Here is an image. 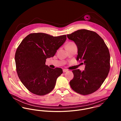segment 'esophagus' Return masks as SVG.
Returning <instances> with one entry per match:
<instances>
[{
  "label": "esophagus",
  "mask_w": 121,
  "mask_h": 121,
  "mask_svg": "<svg viewBox=\"0 0 121 121\" xmlns=\"http://www.w3.org/2000/svg\"><path fill=\"white\" fill-rule=\"evenodd\" d=\"M67 71H68V70H67V69H63V72L64 73H65V72H67Z\"/></svg>",
  "instance_id": "34e87169"
}]
</instances>
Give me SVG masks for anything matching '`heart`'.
Returning <instances> with one entry per match:
<instances>
[{"label": "heart", "mask_w": 121, "mask_h": 121, "mask_svg": "<svg viewBox=\"0 0 121 121\" xmlns=\"http://www.w3.org/2000/svg\"><path fill=\"white\" fill-rule=\"evenodd\" d=\"M74 43H73V42H70L69 43H68L67 45H71V44H73Z\"/></svg>", "instance_id": "b5f03b06"}]
</instances>
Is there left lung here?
Listing matches in <instances>:
<instances>
[{
	"mask_svg": "<svg viewBox=\"0 0 121 121\" xmlns=\"http://www.w3.org/2000/svg\"><path fill=\"white\" fill-rule=\"evenodd\" d=\"M78 48L76 60L83 61L85 70L72 71L73 78L69 84L75 92L82 95L97 90L110 69V54L104 39L95 32L81 29L67 35Z\"/></svg>",
	"mask_w": 121,
	"mask_h": 121,
	"instance_id": "obj_1",
	"label": "left lung"
}]
</instances>
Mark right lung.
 I'll return each instance as SVG.
<instances>
[{"label": "right lung", "instance_id": "right-lung-1", "mask_svg": "<svg viewBox=\"0 0 121 121\" xmlns=\"http://www.w3.org/2000/svg\"><path fill=\"white\" fill-rule=\"evenodd\" d=\"M66 39V35L54 37L39 33L28 35L21 41L15 55L16 70L21 82L31 93L44 95L54 88L62 69H52L45 63Z\"/></svg>", "mask_w": 121, "mask_h": 121}]
</instances>
